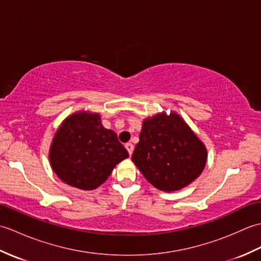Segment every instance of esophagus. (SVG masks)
<instances>
[{
    "mask_svg": "<svg viewBox=\"0 0 261 261\" xmlns=\"http://www.w3.org/2000/svg\"><path fill=\"white\" fill-rule=\"evenodd\" d=\"M125 148H126L127 152H129V154H132V152H134V149H135L134 145H132V143H130V142H127V143H125Z\"/></svg>",
    "mask_w": 261,
    "mask_h": 261,
    "instance_id": "1",
    "label": "esophagus"
}]
</instances>
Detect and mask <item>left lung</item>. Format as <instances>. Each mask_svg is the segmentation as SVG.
I'll return each instance as SVG.
<instances>
[{
  "label": "left lung",
  "mask_w": 261,
  "mask_h": 261,
  "mask_svg": "<svg viewBox=\"0 0 261 261\" xmlns=\"http://www.w3.org/2000/svg\"><path fill=\"white\" fill-rule=\"evenodd\" d=\"M204 143L175 112L158 113L142 122L132 162L160 191L174 192L190 185L206 164Z\"/></svg>",
  "instance_id": "1"
}]
</instances>
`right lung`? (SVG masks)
Returning a JSON list of instances; mask_svg holds the SVG:
<instances>
[{"instance_id":"1","label":"right lung","mask_w":261,"mask_h":261,"mask_svg":"<svg viewBox=\"0 0 261 261\" xmlns=\"http://www.w3.org/2000/svg\"><path fill=\"white\" fill-rule=\"evenodd\" d=\"M127 157L115 132L102 125L99 114L84 111L65 119L49 151L51 168L59 178L84 191L103 184L115 165Z\"/></svg>"}]
</instances>
